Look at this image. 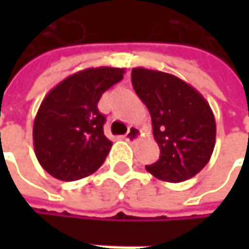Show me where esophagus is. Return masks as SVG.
Here are the masks:
<instances>
[{
  "mask_svg": "<svg viewBox=\"0 0 249 249\" xmlns=\"http://www.w3.org/2000/svg\"><path fill=\"white\" fill-rule=\"evenodd\" d=\"M140 135H141V129H140L138 126L131 125V126L128 128V132L125 134V140H126L128 142H135V141L140 138Z\"/></svg>",
  "mask_w": 249,
  "mask_h": 249,
  "instance_id": "34e87169",
  "label": "esophagus"
}]
</instances>
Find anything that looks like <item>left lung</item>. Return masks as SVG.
I'll return each instance as SVG.
<instances>
[{
	"mask_svg": "<svg viewBox=\"0 0 249 249\" xmlns=\"http://www.w3.org/2000/svg\"><path fill=\"white\" fill-rule=\"evenodd\" d=\"M135 93L150 111L160 159L147 172L180 183L199 173L211 160L216 123L208 101L189 83L170 73L134 68Z\"/></svg>",
	"mask_w": 249,
	"mask_h": 249,
	"instance_id": "obj_1",
	"label": "left lung"
}]
</instances>
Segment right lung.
Listing matches in <instances>:
<instances>
[{"mask_svg":"<svg viewBox=\"0 0 249 249\" xmlns=\"http://www.w3.org/2000/svg\"><path fill=\"white\" fill-rule=\"evenodd\" d=\"M124 72L108 66L85 69L46 95L34 120L33 142L38 163L50 176L75 181L104 164L112 142L104 134L105 117L98 102Z\"/></svg>","mask_w":249,"mask_h":249,"instance_id":"obj_1","label":"right lung"}]
</instances>
